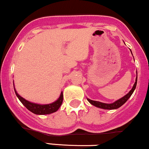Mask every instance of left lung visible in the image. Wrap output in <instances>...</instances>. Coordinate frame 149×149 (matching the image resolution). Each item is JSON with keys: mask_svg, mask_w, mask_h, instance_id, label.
Wrapping results in <instances>:
<instances>
[{"mask_svg": "<svg viewBox=\"0 0 149 149\" xmlns=\"http://www.w3.org/2000/svg\"><path fill=\"white\" fill-rule=\"evenodd\" d=\"M132 52V51H131ZM136 84H137V72H136V81L134 83V86H133L132 89L129 91V92L127 94H126L124 97H121V99H119V100L116 101L113 103L111 104H106V103H102V102H97V101H94V100H91L89 99H87L88 102H89L90 104H92V105L94 106L98 107V108H101V109H116L119 108L120 107L122 106L124 103L130 98V97L132 96V94H133V92H134L135 90L136 87Z\"/></svg>", "mask_w": 149, "mask_h": 149, "instance_id": "8db88e82", "label": "left lung"}]
</instances>
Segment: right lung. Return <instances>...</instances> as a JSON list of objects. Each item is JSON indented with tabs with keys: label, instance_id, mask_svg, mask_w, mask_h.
<instances>
[{
	"label": "right lung",
	"instance_id": "1",
	"mask_svg": "<svg viewBox=\"0 0 149 149\" xmlns=\"http://www.w3.org/2000/svg\"><path fill=\"white\" fill-rule=\"evenodd\" d=\"M14 90H15V94H16L17 98L19 99V100L21 102V103L23 104L24 106L26 107L31 112L38 115L49 114V113L55 112V111H57L59 109V108L62 105V101H63V93L62 92L61 94H60V97L55 102L49 104H40L33 103V102H30L29 101L25 100L22 97H20L17 94L15 87H14Z\"/></svg>",
	"mask_w": 149,
	"mask_h": 149
}]
</instances>
